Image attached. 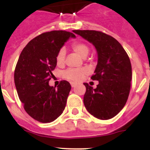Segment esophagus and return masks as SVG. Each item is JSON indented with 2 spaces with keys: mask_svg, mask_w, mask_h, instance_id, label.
Segmentation results:
<instances>
[{
  "mask_svg": "<svg viewBox=\"0 0 150 150\" xmlns=\"http://www.w3.org/2000/svg\"><path fill=\"white\" fill-rule=\"evenodd\" d=\"M70 84H71V86H72V88L75 87V86H76V85H77L76 83H73V82H71V83H70Z\"/></svg>",
  "mask_w": 150,
  "mask_h": 150,
  "instance_id": "esophagus-1",
  "label": "esophagus"
}]
</instances>
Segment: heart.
<instances>
[{
  "instance_id": "b5f03b06",
  "label": "heart",
  "mask_w": 150,
  "mask_h": 150,
  "mask_svg": "<svg viewBox=\"0 0 150 150\" xmlns=\"http://www.w3.org/2000/svg\"><path fill=\"white\" fill-rule=\"evenodd\" d=\"M72 49L74 52L82 58H86L89 53V47L83 42H75L72 45ZM66 52L64 48H61L57 53L56 62L58 66H62L65 61ZM89 72V69L87 67L78 68V69H68L64 73V77L69 81L78 82L82 80L85 75Z\"/></svg>"
}]
</instances>
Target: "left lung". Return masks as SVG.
I'll use <instances>...</instances> for the list:
<instances>
[{
	"instance_id": "left-lung-1",
	"label": "left lung",
	"mask_w": 150,
	"mask_h": 150,
	"mask_svg": "<svg viewBox=\"0 0 150 150\" xmlns=\"http://www.w3.org/2000/svg\"><path fill=\"white\" fill-rule=\"evenodd\" d=\"M96 48L97 65L93 81L96 88L85 83L84 105L89 113L100 120H108L118 114L129 95L132 69L130 59L120 43L109 35L96 30H73Z\"/></svg>"
}]
</instances>
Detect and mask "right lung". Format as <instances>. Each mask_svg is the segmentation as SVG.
<instances>
[{"label":"right lung","instance_id":"obj_1","mask_svg":"<svg viewBox=\"0 0 150 150\" xmlns=\"http://www.w3.org/2000/svg\"><path fill=\"white\" fill-rule=\"evenodd\" d=\"M72 33L54 30L42 33L22 50L14 71V83L25 111L40 122H51L62 114L71 90L69 82L62 81L50 86L52 71L57 66V53Z\"/></svg>","mask_w":150,"mask_h":150}]
</instances>
